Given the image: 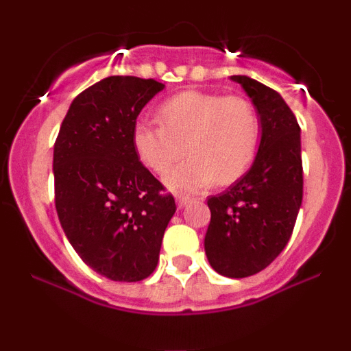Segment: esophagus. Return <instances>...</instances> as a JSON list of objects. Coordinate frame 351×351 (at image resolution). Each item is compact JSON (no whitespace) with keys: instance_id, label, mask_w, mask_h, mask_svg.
Instances as JSON below:
<instances>
[{"instance_id":"34e87169","label":"esophagus","mask_w":351,"mask_h":351,"mask_svg":"<svg viewBox=\"0 0 351 351\" xmlns=\"http://www.w3.org/2000/svg\"><path fill=\"white\" fill-rule=\"evenodd\" d=\"M191 198H189V196H183V195H180V196H176V204H178V208L181 209V208H184L186 206V204H189L191 203Z\"/></svg>"}]
</instances>
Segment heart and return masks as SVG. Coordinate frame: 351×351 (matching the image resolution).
Segmentation results:
<instances>
[{"instance_id": "b5f03b06", "label": "heart", "mask_w": 351, "mask_h": 351, "mask_svg": "<svg viewBox=\"0 0 351 351\" xmlns=\"http://www.w3.org/2000/svg\"><path fill=\"white\" fill-rule=\"evenodd\" d=\"M158 119L162 125H135L134 147L145 167L155 173H166L190 153L186 162L165 175L171 191L198 193L215 181L232 183L256 158L261 117L243 97L181 92L160 107Z\"/></svg>"}]
</instances>
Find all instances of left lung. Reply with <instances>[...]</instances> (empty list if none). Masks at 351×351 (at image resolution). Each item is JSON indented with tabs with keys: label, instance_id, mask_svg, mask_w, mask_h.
Wrapping results in <instances>:
<instances>
[{
	"label": "left lung",
	"instance_id": "obj_1",
	"mask_svg": "<svg viewBox=\"0 0 351 351\" xmlns=\"http://www.w3.org/2000/svg\"><path fill=\"white\" fill-rule=\"evenodd\" d=\"M261 117V142L247 171L208 199L206 257L217 274L261 272L291 239L304 195L300 127L279 92L247 75H231Z\"/></svg>",
	"mask_w": 351,
	"mask_h": 351
}]
</instances>
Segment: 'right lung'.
Returning <instances> with one entry per match:
<instances>
[{"label":"right lung","mask_w":351,"mask_h":351,"mask_svg":"<svg viewBox=\"0 0 351 351\" xmlns=\"http://www.w3.org/2000/svg\"><path fill=\"white\" fill-rule=\"evenodd\" d=\"M165 84L110 75L72 100L54 145L56 209L80 259L110 280L155 271L176 206L140 162L134 128Z\"/></svg>","instance_id":"obj_1"}]
</instances>
